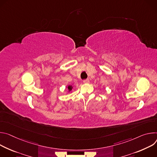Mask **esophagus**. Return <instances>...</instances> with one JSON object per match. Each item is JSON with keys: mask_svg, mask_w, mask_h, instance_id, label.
<instances>
[{"mask_svg": "<svg viewBox=\"0 0 157 157\" xmlns=\"http://www.w3.org/2000/svg\"><path fill=\"white\" fill-rule=\"evenodd\" d=\"M89 79H85V80H83V83H89Z\"/></svg>", "mask_w": 157, "mask_h": 157, "instance_id": "obj_1", "label": "esophagus"}]
</instances>
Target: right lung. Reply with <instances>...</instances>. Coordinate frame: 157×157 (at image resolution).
<instances>
[{"mask_svg":"<svg viewBox=\"0 0 157 157\" xmlns=\"http://www.w3.org/2000/svg\"><path fill=\"white\" fill-rule=\"evenodd\" d=\"M72 86H68V90H69V91H71L72 90Z\"/></svg>","mask_w":157,"mask_h":157,"instance_id":"add662e5","label":"right lung"}]
</instances>
